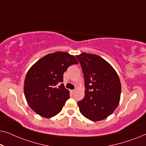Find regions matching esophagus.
I'll list each match as a JSON object with an SVG mask.
<instances>
[{"label":"esophagus","mask_w":146,"mask_h":146,"mask_svg":"<svg viewBox=\"0 0 146 146\" xmlns=\"http://www.w3.org/2000/svg\"><path fill=\"white\" fill-rule=\"evenodd\" d=\"M74 92H75L74 90H70V92H71L72 94H73L74 93Z\"/></svg>","instance_id":"1"}]
</instances>
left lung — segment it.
<instances>
[{"mask_svg":"<svg viewBox=\"0 0 146 146\" xmlns=\"http://www.w3.org/2000/svg\"><path fill=\"white\" fill-rule=\"evenodd\" d=\"M80 64L85 84V96L78 102L80 111L90 120L106 119L119 104L121 83L113 67L102 58L86 52L76 56Z\"/></svg>","mask_w":146,"mask_h":146,"instance_id":"8db88e82","label":"left lung"}]
</instances>
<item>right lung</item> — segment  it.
<instances>
[{
    "mask_svg": "<svg viewBox=\"0 0 146 146\" xmlns=\"http://www.w3.org/2000/svg\"><path fill=\"white\" fill-rule=\"evenodd\" d=\"M78 64L73 55L64 52L49 54L38 60L28 71L24 84L31 108L46 118L58 114L70 98L69 91L60 84L63 74L70 66Z\"/></svg>",
    "mask_w": 146,
    "mask_h": 146,
    "instance_id": "1",
    "label": "right lung"
}]
</instances>
